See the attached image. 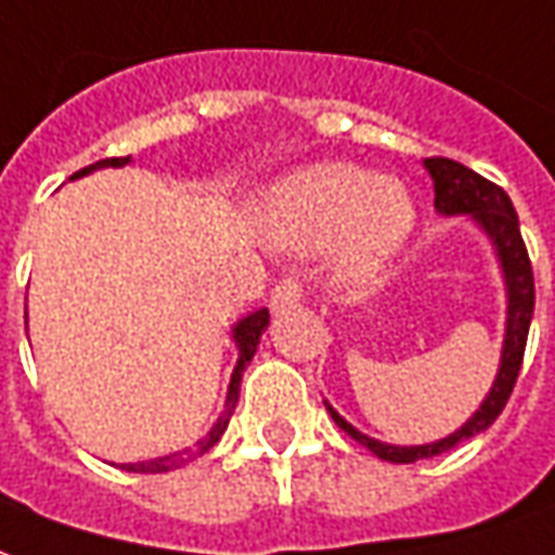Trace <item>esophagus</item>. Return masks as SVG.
<instances>
[{"label": "esophagus", "mask_w": 555, "mask_h": 555, "mask_svg": "<svg viewBox=\"0 0 555 555\" xmlns=\"http://www.w3.org/2000/svg\"><path fill=\"white\" fill-rule=\"evenodd\" d=\"M304 300V285L297 279H282L276 288L270 291V309L273 312H285L291 306H297Z\"/></svg>", "instance_id": "1"}]
</instances>
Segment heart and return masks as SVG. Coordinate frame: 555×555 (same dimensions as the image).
Wrapping results in <instances>:
<instances>
[{
    "label": "heart",
    "instance_id": "b5f03b06",
    "mask_svg": "<svg viewBox=\"0 0 555 555\" xmlns=\"http://www.w3.org/2000/svg\"><path fill=\"white\" fill-rule=\"evenodd\" d=\"M417 210L409 189L351 162H318L273 185L264 228L285 251L331 246L333 273L363 282L382 273L414 231Z\"/></svg>",
    "mask_w": 555,
    "mask_h": 555
}]
</instances>
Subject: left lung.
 <instances>
[{
  "mask_svg": "<svg viewBox=\"0 0 555 555\" xmlns=\"http://www.w3.org/2000/svg\"><path fill=\"white\" fill-rule=\"evenodd\" d=\"M424 168L429 170L433 189H436V212L439 216H468L487 234L490 246H493L499 267H502V279H505V339H502V358H499L495 382L490 387V393L480 402V409L460 429H453L451 436H444L439 441L387 444V441L370 439L366 433H360L358 426L348 424L331 402H324L343 433H348L351 439L360 441L363 448H370L378 460H387V463H417V460H426V456H439V453L451 451L460 441L478 436V433H483L487 426L493 424L495 417L502 414V409H505L514 385H517L522 351H526V336H529V324H532L534 312L532 264H529V251H526V243H522L520 219H517L514 204L505 195V189L483 180L480 173L468 170L466 165H460L453 158H426Z\"/></svg>",
  "mask_w": 555,
  "mask_h": 555,
  "instance_id": "obj_1",
  "label": "left lung"
}]
</instances>
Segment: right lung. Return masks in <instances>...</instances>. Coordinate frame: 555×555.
<instances>
[{
  "instance_id": "right-lung-1",
  "label": "right lung",
  "mask_w": 555,
  "mask_h": 555,
  "mask_svg": "<svg viewBox=\"0 0 555 555\" xmlns=\"http://www.w3.org/2000/svg\"><path fill=\"white\" fill-rule=\"evenodd\" d=\"M131 156L126 158H102V162H95V165H89V168L77 170V177H87L92 170L99 168H122V165H129ZM267 324H270V312L267 309H258V312H249L246 318H240L237 324H234V331H231V339L237 343V366L231 372V385H228V397H224V412L219 414V421L210 426V433L204 436V439H197L192 448H185V451L168 453V456H156V460H143V463H122L119 468H126V472H141V475H158V472H170V468H180L185 463H192L197 456H204V453L210 451L216 441L222 439V433L228 429V421H231V414L237 409V399H240V382H243V370H246V363L255 358V351H258V343H261V333L267 331Z\"/></svg>"
}]
</instances>
